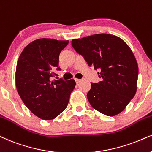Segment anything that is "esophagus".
<instances>
[{
  "mask_svg": "<svg viewBox=\"0 0 152 152\" xmlns=\"http://www.w3.org/2000/svg\"><path fill=\"white\" fill-rule=\"evenodd\" d=\"M82 81V80H80V79H75V82H76V83L77 84H79L80 82Z\"/></svg>",
  "mask_w": 152,
  "mask_h": 152,
  "instance_id": "obj_1",
  "label": "esophagus"
}]
</instances>
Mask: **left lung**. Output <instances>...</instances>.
Listing matches in <instances>:
<instances>
[{"label": "left lung", "instance_id": "left-lung-1", "mask_svg": "<svg viewBox=\"0 0 152 152\" xmlns=\"http://www.w3.org/2000/svg\"><path fill=\"white\" fill-rule=\"evenodd\" d=\"M72 46L89 66L99 69L102 81L91 82L87 93L91 106L106 115L119 114L137 88L138 65L131 48L120 37L108 34L72 39Z\"/></svg>", "mask_w": 152, "mask_h": 152}]
</instances>
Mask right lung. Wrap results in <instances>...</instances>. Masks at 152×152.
Here are the masks:
<instances>
[{"label":"right lung","instance_id":"add662e5","mask_svg":"<svg viewBox=\"0 0 152 152\" xmlns=\"http://www.w3.org/2000/svg\"><path fill=\"white\" fill-rule=\"evenodd\" d=\"M69 41L39 39L19 56L15 85L24 105L43 120H53L66 108L75 81L51 80L58 67L59 55Z\"/></svg>","mask_w":152,"mask_h":152}]
</instances>
